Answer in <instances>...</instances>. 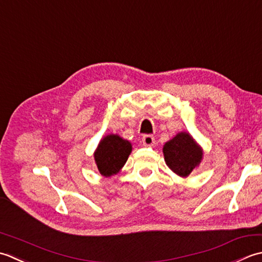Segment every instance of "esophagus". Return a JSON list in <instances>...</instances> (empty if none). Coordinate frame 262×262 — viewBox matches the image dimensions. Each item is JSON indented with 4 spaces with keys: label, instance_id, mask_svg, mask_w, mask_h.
Returning <instances> with one entry per match:
<instances>
[{
    "label": "esophagus",
    "instance_id": "1",
    "mask_svg": "<svg viewBox=\"0 0 262 262\" xmlns=\"http://www.w3.org/2000/svg\"><path fill=\"white\" fill-rule=\"evenodd\" d=\"M142 143L147 147H151L155 145V138L151 135H145L142 137Z\"/></svg>",
    "mask_w": 262,
    "mask_h": 262
}]
</instances>
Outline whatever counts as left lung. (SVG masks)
<instances>
[{
	"label": "left lung",
	"instance_id": "8db88e82",
	"mask_svg": "<svg viewBox=\"0 0 262 262\" xmlns=\"http://www.w3.org/2000/svg\"><path fill=\"white\" fill-rule=\"evenodd\" d=\"M164 157L167 166L180 176H189L202 158V151L189 133L181 132L165 143Z\"/></svg>",
	"mask_w": 262,
	"mask_h": 262
}]
</instances>
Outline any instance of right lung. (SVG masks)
<instances>
[{"label":"right lung","instance_id":"add662e5","mask_svg":"<svg viewBox=\"0 0 262 262\" xmlns=\"http://www.w3.org/2000/svg\"><path fill=\"white\" fill-rule=\"evenodd\" d=\"M131 150V143L119 136L105 137L95 152V162L100 174L111 176L119 172L127 161Z\"/></svg>","mask_w":262,"mask_h":262}]
</instances>
